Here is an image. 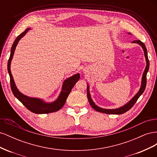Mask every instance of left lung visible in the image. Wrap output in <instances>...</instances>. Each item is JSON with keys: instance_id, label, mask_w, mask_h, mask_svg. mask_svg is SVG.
Segmentation results:
<instances>
[{"instance_id": "obj_1", "label": "left lung", "mask_w": 157, "mask_h": 157, "mask_svg": "<svg viewBox=\"0 0 157 157\" xmlns=\"http://www.w3.org/2000/svg\"><path fill=\"white\" fill-rule=\"evenodd\" d=\"M128 34L131 35V33H128ZM132 43H136V44H137L140 46H141L142 49H143V50L144 52V56H145V61H146V67L144 71L143 75H142L141 86H140L139 91L137 92V94L130 99L129 101L126 103V104H124V105H122L118 108H116V109H104V108H101L100 107L98 106L97 105H96V103H95L94 101H93V99H92V97H91V95H90V93L89 84H88V83H87V97L88 99V101H89L90 105H91L94 110H96V111L103 113H105V114H112V115H121V114L124 113L126 111H128V110H130V109L133 107V105H134L135 103L137 101L138 98L140 97L141 95L143 94L144 92L145 91L146 84H147V72H148L149 69V61L148 59V55H147V48L145 47V45L143 43V42H141L139 40L133 41Z\"/></svg>"}]
</instances>
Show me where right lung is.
Instances as JSON below:
<instances>
[{"label":"right lung","mask_w":157,"mask_h":157,"mask_svg":"<svg viewBox=\"0 0 157 157\" xmlns=\"http://www.w3.org/2000/svg\"><path fill=\"white\" fill-rule=\"evenodd\" d=\"M31 29V28H27L24 32H23L21 34L19 35L16 38V40H14L12 46L10 58H9L8 61V72L10 78V86L12 91L13 94L14 95V96L21 103H22L23 105L27 109H29L30 111L33 113L36 114H46L56 112L57 111H59L64 105L66 99H67L71 90H72V88L75 86V84L77 82L80 78V74L77 73L67 78H66L63 82L61 90L58 98L55 101L52 102H47L44 101V99L40 98L27 96L26 95H24L19 91V90L16 86L15 82H14L13 76L11 73L10 65L14 54V52H15L19 41Z\"/></svg>","instance_id":"obj_1"}]
</instances>
